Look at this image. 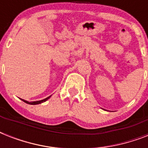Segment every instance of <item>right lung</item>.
<instances>
[{
	"label": "right lung",
	"instance_id": "add662e5",
	"mask_svg": "<svg viewBox=\"0 0 148 148\" xmlns=\"http://www.w3.org/2000/svg\"><path fill=\"white\" fill-rule=\"evenodd\" d=\"M51 97V96H50ZM50 97H47V98H45L44 99V100H41V101H33V102H28V101H24V100H23V99H21L22 101H24V102H25V103H29V104H38V103H43V102H45V101H46L47 100V99L49 98Z\"/></svg>",
	"mask_w": 148,
	"mask_h": 148
}]
</instances>
